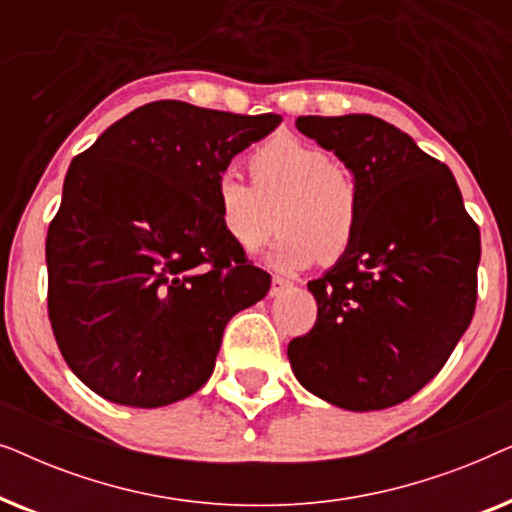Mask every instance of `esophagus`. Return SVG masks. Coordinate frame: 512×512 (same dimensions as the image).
Instances as JSON below:
<instances>
[{"mask_svg": "<svg viewBox=\"0 0 512 512\" xmlns=\"http://www.w3.org/2000/svg\"><path fill=\"white\" fill-rule=\"evenodd\" d=\"M291 286V282L289 279H284V277H272V284H270V296H279V293H282L284 289H289Z\"/></svg>", "mask_w": 512, "mask_h": 512, "instance_id": "obj_1", "label": "esophagus"}]
</instances>
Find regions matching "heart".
Instances as JSON below:
<instances>
[{"label": "heart", "mask_w": 512, "mask_h": 512, "mask_svg": "<svg viewBox=\"0 0 512 512\" xmlns=\"http://www.w3.org/2000/svg\"><path fill=\"white\" fill-rule=\"evenodd\" d=\"M254 184L226 170L214 186L221 228L242 251L261 249L279 228L270 263L298 270L314 258L333 265L352 251L361 226L359 181L328 151L277 132L247 158Z\"/></svg>", "instance_id": "obj_1"}]
</instances>
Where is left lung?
<instances>
[{"label":"left lung","instance_id":"1","mask_svg":"<svg viewBox=\"0 0 512 512\" xmlns=\"http://www.w3.org/2000/svg\"><path fill=\"white\" fill-rule=\"evenodd\" d=\"M296 128L354 172L352 251L307 289L310 333L289 342L293 375L345 410H384L440 373L478 300L480 230L450 167L382 118L298 116Z\"/></svg>","mask_w":512,"mask_h":512}]
</instances>
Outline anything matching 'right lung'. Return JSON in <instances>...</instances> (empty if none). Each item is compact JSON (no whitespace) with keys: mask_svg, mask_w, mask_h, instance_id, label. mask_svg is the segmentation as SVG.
<instances>
[{"mask_svg":"<svg viewBox=\"0 0 512 512\" xmlns=\"http://www.w3.org/2000/svg\"><path fill=\"white\" fill-rule=\"evenodd\" d=\"M279 123L160 100L72 160L46 237L48 319L97 396L160 408L212 377L228 321L270 289L221 228L214 186Z\"/></svg>","mask_w":512,"mask_h":512,"instance_id":"right-lung-1","label":"right lung"}]
</instances>
